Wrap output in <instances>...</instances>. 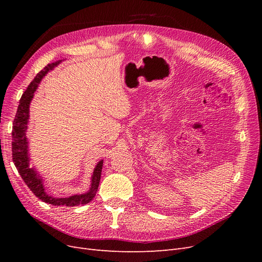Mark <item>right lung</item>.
Listing matches in <instances>:
<instances>
[{
  "mask_svg": "<svg viewBox=\"0 0 262 262\" xmlns=\"http://www.w3.org/2000/svg\"><path fill=\"white\" fill-rule=\"evenodd\" d=\"M61 61H57L51 64H48L39 72L33 81L28 85L27 90L21 95L19 100V105L17 108L16 116L13 121V131H12V157L15 164V167L17 168L20 177L24 182L28 186V188L33 191V193L39 198L41 201L49 203L52 205H67V207H74V205L86 204L91 202L99 186L100 175L102 169V161H100L93 173L92 179V188L89 192L84 194H75L70 198H53L45 192V188L42 185L41 177L37 175V171L34 168H30L29 166V157L27 150V140H26V130L27 122L29 117V104L30 100L34 97V93L36 92L38 84L40 83L41 78L48 73V71L52 70L55 66H58Z\"/></svg>",
  "mask_w": 262,
  "mask_h": 262,
  "instance_id": "1",
  "label": "right lung"
}]
</instances>
